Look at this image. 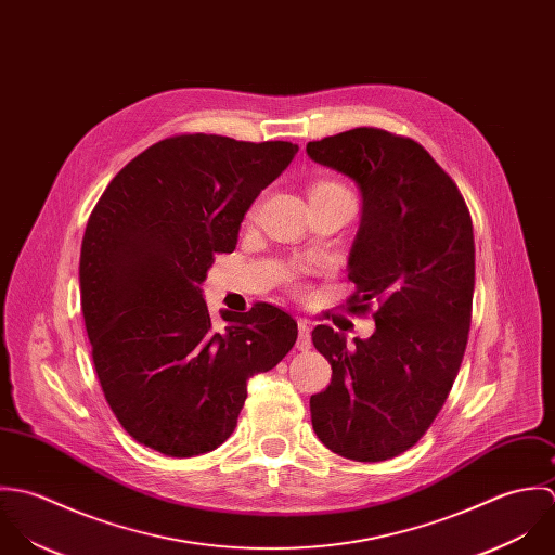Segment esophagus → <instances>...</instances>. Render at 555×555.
<instances>
[{
	"label": "esophagus",
	"mask_w": 555,
	"mask_h": 555,
	"mask_svg": "<svg viewBox=\"0 0 555 555\" xmlns=\"http://www.w3.org/2000/svg\"><path fill=\"white\" fill-rule=\"evenodd\" d=\"M296 347L300 351L311 349V326H309L307 320H298V343H296Z\"/></svg>",
	"instance_id": "esophagus-1"
}]
</instances>
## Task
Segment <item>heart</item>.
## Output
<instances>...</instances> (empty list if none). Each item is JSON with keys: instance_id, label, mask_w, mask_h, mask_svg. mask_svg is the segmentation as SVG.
I'll list each match as a JSON object with an SVG mask.
<instances>
[{"instance_id": "b5f03b06", "label": "heart", "mask_w": 555, "mask_h": 555, "mask_svg": "<svg viewBox=\"0 0 555 555\" xmlns=\"http://www.w3.org/2000/svg\"><path fill=\"white\" fill-rule=\"evenodd\" d=\"M336 191H345L340 184H336L333 180H320V182H315L313 186H311V191H309V195L311 193H336Z\"/></svg>"}]
</instances>
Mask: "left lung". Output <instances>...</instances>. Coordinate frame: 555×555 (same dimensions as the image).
<instances>
[{
  "instance_id": "8db88e82",
  "label": "left lung",
  "mask_w": 555,
  "mask_h": 555,
  "mask_svg": "<svg viewBox=\"0 0 555 555\" xmlns=\"http://www.w3.org/2000/svg\"><path fill=\"white\" fill-rule=\"evenodd\" d=\"M307 154L360 191L349 311L379 305L369 338L311 333L333 366L331 386L311 397V423L336 454L386 461L425 436L459 373L474 298L472 219L456 184L412 139L353 128L309 141Z\"/></svg>"
}]
</instances>
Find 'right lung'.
Returning <instances> with one entry per match:
<instances>
[{"label": "right lung", "instance_id": "add662e5", "mask_svg": "<svg viewBox=\"0 0 555 555\" xmlns=\"http://www.w3.org/2000/svg\"><path fill=\"white\" fill-rule=\"evenodd\" d=\"M298 152L289 141L178 134L132 158L96 204L81 244V311L105 399L137 442L197 456L235 429L246 382L298 336L279 307L221 311L204 300L215 255Z\"/></svg>", "mask_w": 555, "mask_h": 555}]
</instances>
